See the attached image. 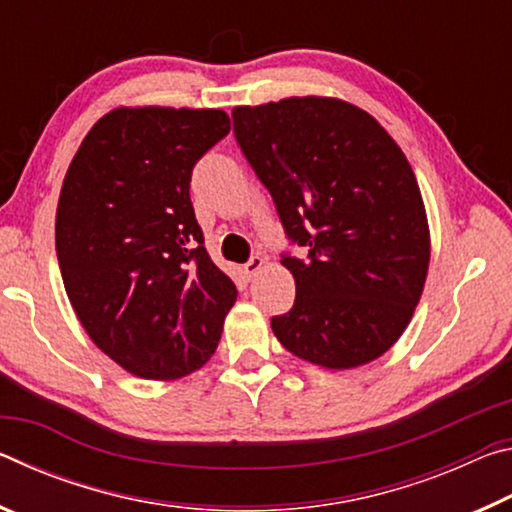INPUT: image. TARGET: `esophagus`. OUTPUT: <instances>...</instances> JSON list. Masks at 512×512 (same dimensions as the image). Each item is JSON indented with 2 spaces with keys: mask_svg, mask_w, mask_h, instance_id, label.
<instances>
[{
  "mask_svg": "<svg viewBox=\"0 0 512 512\" xmlns=\"http://www.w3.org/2000/svg\"><path fill=\"white\" fill-rule=\"evenodd\" d=\"M262 266H264V257H262V255H253V257H250L248 262L244 264L246 277H255L259 271H262Z\"/></svg>",
  "mask_w": 512,
  "mask_h": 512,
  "instance_id": "obj_1",
  "label": "esophagus"
}]
</instances>
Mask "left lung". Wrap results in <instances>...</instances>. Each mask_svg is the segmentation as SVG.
Returning <instances> with one entry per match:
<instances>
[{"mask_svg":"<svg viewBox=\"0 0 512 512\" xmlns=\"http://www.w3.org/2000/svg\"><path fill=\"white\" fill-rule=\"evenodd\" d=\"M235 137L307 257L282 255L296 280L271 327L291 354L357 368L400 339L429 268V223L400 146L366 110L291 97L232 110Z\"/></svg>","mask_w":512,"mask_h":512,"instance_id":"1","label":"left lung"}]
</instances>
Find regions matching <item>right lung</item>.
<instances>
[{"mask_svg": "<svg viewBox=\"0 0 512 512\" xmlns=\"http://www.w3.org/2000/svg\"><path fill=\"white\" fill-rule=\"evenodd\" d=\"M228 133L223 110L117 108L65 173L56 255L67 298L94 345L142 379L210 361L237 300L189 198L196 162Z\"/></svg>", "mask_w": 512, "mask_h": 512, "instance_id": "right-lung-1", "label": "right lung"}]
</instances>
